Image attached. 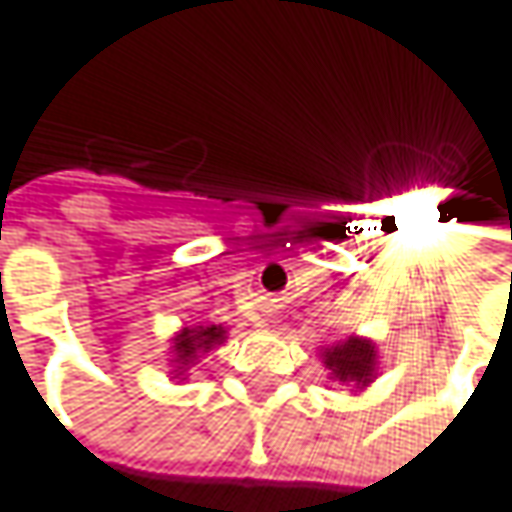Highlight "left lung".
I'll use <instances>...</instances> for the list:
<instances>
[{
	"instance_id": "left-lung-1",
	"label": "left lung",
	"mask_w": 512,
	"mask_h": 512,
	"mask_svg": "<svg viewBox=\"0 0 512 512\" xmlns=\"http://www.w3.org/2000/svg\"><path fill=\"white\" fill-rule=\"evenodd\" d=\"M323 364L332 379L347 382V385L353 382L356 388H364L376 376V347L367 338L350 335L323 350Z\"/></svg>"
}]
</instances>
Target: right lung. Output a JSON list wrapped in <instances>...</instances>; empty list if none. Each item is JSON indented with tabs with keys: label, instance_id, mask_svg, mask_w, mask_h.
<instances>
[{
	"label": "right lung",
	"instance_id": "add662e5",
	"mask_svg": "<svg viewBox=\"0 0 512 512\" xmlns=\"http://www.w3.org/2000/svg\"><path fill=\"white\" fill-rule=\"evenodd\" d=\"M225 341V329L222 326H186L177 338H174V376H183L186 367H192L204 353H210L216 344Z\"/></svg>",
	"mask_w": 512,
	"mask_h": 512
}]
</instances>
